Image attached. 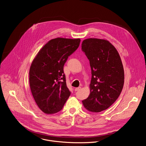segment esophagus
<instances>
[{
  "mask_svg": "<svg viewBox=\"0 0 146 146\" xmlns=\"http://www.w3.org/2000/svg\"><path fill=\"white\" fill-rule=\"evenodd\" d=\"M81 89V87H78V88H75V91H77L80 90Z\"/></svg>",
  "mask_w": 146,
  "mask_h": 146,
  "instance_id": "esophagus-1",
  "label": "esophagus"
}]
</instances>
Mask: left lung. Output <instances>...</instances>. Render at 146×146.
<instances>
[{
  "label": "left lung",
  "mask_w": 146,
  "mask_h": 146,
  "mask_svg": "<svg viewBox=\"0 0 146 146\" xmlns=\"http://www.w3.org/2000/svg\"><path fill=\"white\" fill-rule=\"evenodd\" d=\"M82 50L89 60L92 74L90 94L82 103L88 111L100 112L111 106L122 91L123 65L116 48L107 40L85 39Z\"/></svg>",
  "instance_id": "1"
}]
</instances>
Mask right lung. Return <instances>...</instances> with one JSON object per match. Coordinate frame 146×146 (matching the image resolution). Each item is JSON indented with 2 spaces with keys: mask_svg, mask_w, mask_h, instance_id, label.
I'll list each match as a JSON object with an SVG mask.
<instances>
[{
  "mask_svg": "<svg viewBox=\"0 0 146 146\" xmlns=\"http://www.w3.org/2000/svg\"><path fill=\"white\" fill-rule=\"evenodd\" d=\"M80 42L79 38L52 39L42 48L31 64L30 90L37 106L46 114L61 111L70 95L63 68Z\"/></svg>",
  "mask_w": 146,
  "mask_h": 146,
  "instance_id": "add662e5",
  "label": "right lung"
}]
</instances>
